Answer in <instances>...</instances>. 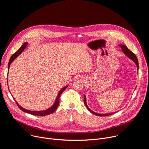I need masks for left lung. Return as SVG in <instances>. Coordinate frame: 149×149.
Returning a JSON list of instances; mask_svg holds the SVG:
<instances>
[{"label": "left lung", "mask_w": 149, "mask_h": 149, "mask_svg": "<svg viewBox=\"0 0 149 149\" xmlns=\"http://www.w3.org/2000/svg\"><path fill=\"white\" fill-rule=\"evenodd\" d=\"M119 46L121 47V49H122L123 52H124L127 56H128L129 58H130V59H132L136 63V64L137 65V69L139 70V62H138L137 58V56H136V55H135L133 52H132L128 48H127L125 45H120ZM84 102L85 105H86V107L88 109V110L91 113H92L93 114H95V115H96V116H110V115L113 114L114 113H109V114H98V113H96L93 111L92 110H91L88 108V107L87 105L86 96H85V95H84Z\"/></svg>", "instance_id": "left-lung-1"}]
</instances>
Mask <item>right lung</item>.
<instances>
[{"label": "right lung", "mask_w": 149, "mask_h": 149, "mask_svg": "<svg viewBox=\"0 0 149 149\" xmlns=\"http://www.w3.org/2000/svg\"><path fill=\"white\" fill-rule=\"evenodd\" d=\"M28 43L27 42H25V43L20 47V48L15 52L10 57V60H9V63H8V71H9V67H10V63L13 61V60L17 56H19L21 53H22L23 52V51L25 49V48L26 47V45H27ZM68 86L63 87V88H62L60 91L58 93V95L56 97V101L54 103V104L52 106V107L46 110H44V111H29V110H26L24 108H22V107H20V106L18 104V103L16 101V104L18 106V107L22 110L24 112H25L26 113H28V114H32V115H35V116H47V115H49L51 113H52L53 112H54L56 109L58 108V105H59V98H60V96L61 95V94L62 93V92L63 91H65V89L67 88Z\"/></svg>", "instance_id": "obj_1"}]
</instances>
